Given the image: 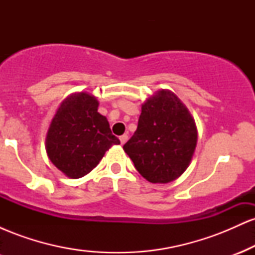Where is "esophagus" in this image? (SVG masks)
Segmentation results:
<instances>
[{"label":"esophagus","instance_id":"esophagus-1","mask_svg":"<svg viewBox=\"0 0 255 255\" xmlns=\"http://www.w3.org/2000/svg\"><path fill=\"white\" fill-rule=\"evenodd\" d=\"M127 140H128V135H127V134H124V135L120 136V141H121V145L126 144V141H127Z\"/></svg>","mask_w":255,"mask_h":255}]
</instances>
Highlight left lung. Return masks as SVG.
Instances as JSON below:
<instances>
[{
	"instance_id": "left-lung-1",
	"label": "left lung",
	"mask_w": 255,
	"mask_h": 255,
	"mask_svg": "<svg viewBox=\"0 0 255 255\" xmlns=\"http://www.w3.org/2000/svg\"><path fill=\"white\" fill-rule=\"evenodd\" d=\"M197 139L187 108L174 93L162 90L142 105L135 133L124 150L148 182L168 183L187 169Z\"/></svg>"
}]
</instances>
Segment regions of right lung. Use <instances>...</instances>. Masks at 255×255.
I'll return each instance as SVG.
<instances>
[{
  "mask_svg": "<svg viewBox=\"0 0 255 255\" xmlns=\"http://www.w3.org/2000/svg\"><path fill=\"white\" fill-rule=\"evenodd\" d=\"M98 102L80 92L64 99L52 119L46 136V152L58 170L72 178L83 177L96 168L120 140L109 122L97 111Z\"/></svg>",
  "mask_w": 255,
  "mask_h": 255,
  "instance_id": "obj_1",
  "label": "right lung"
}]
</instances>
